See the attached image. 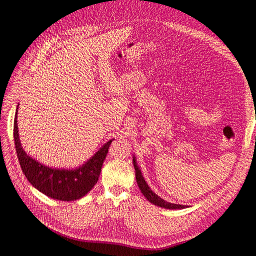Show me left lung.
<instances>
[{"instance_id":"1","label":"left lung","mask_w":256,"mask_h":256,"mask_svg":"<svg viewBox=\"0 0 256 256\" xmlns=\"http://www.w3.org/2000/svg\"><path fill=\"white\" fill-rule=\"evenodd\" d=\"M133 164H134V168H135V173H136V180L138 187L140 189V192H142V194L146 198V200L153 203L154 205H158L160 208H168V210H180V208H187L186 205H180V204H174V203H169L167 201H164V199H162L160 196H158L155 192H152V189L148 186L146 182L144 180L142 170L139 169L138 164L136 162L135 158H133Z\"/></svg>"}]
</instances>
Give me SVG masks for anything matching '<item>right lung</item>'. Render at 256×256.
I'll return each instance as SVG.
<instances>
[{
  "label": "right lung",
  "instance_id": "right-lung-1",
  "mask_svg": "<svg viewBox=\"0 0 256 256\" xmlns=\"http://www.w3.org/2000/svg\"><path fill=\"white\" fill-rule=\"evenodd\" d=\"M18 106L14 122V146L20 166L28 182L40 192L55 200L74 201L83 198L98 182L112 139L107 142L92 158L76 169L48 167L30 158L23 150L18 133Z\"/></svg>",
  "mask_w": 256,
  "mask_h": 256
}]
</instances>
